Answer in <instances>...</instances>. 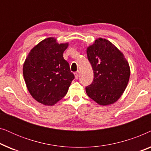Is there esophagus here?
<instances>
[{
    "mask_svg": "<svg viewBox=\"0 0 151 151\" xmlns=\"http://www.w3.org/2000/svg\"><path fill=\"white\" fill-rule=\"evenodd\" d=\"M74 75H75L76 78H78V76H79V71H76L75 73H74Z\"/></svg>",
    "mask_w": 151,
    "mask_h": 151,
    "instance_id": "esophagus-1",
    "label": "esophagus"
}]
</instances>
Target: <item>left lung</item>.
<instances>
[{"label":"left lung","mask_w":151,"mask_h":151,"mask_svg":"<svg viewBox=\"0 0 151 151\" xmlns=\"http://www.w3.org/2000/svg\"><path fill=\"white\" fill-rule=\"evenodd\" d=\"M93 71L92 83L86 86L88 96L100 105L114 103L127 88L129 65L124 56L110 41L97 39L86 50Z\"/></svg>","instance_id":"8db88e82"}]
</instances>
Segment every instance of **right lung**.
I'll list each match as a JSON object with an SVG mask.
<instances>
[{
    "mask_svg": "<svg viewBox=\"0 0 151 151\" xmlns=\"http://www.w3.org/2000/svg\"><path fill=\"white\" fill-rule=\"evenodd\" d=\"M68 43L58 44L49 38L34 47L23 65V76L32 96L38 102L53 105L67 94L75 78L63 58Z\"/></svg>",
    "mask_w": 151,
    "mask_h": 151,
    "instance_id": "obj_1",
    "label": "right lung"
}]
</instances>
